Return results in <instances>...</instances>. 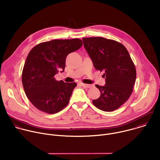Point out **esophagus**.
<instances>
[{
  "label": "esophagus",
  "instance_id": "esophagus-1",
  "mask_svg": "<svg viewBox=\"0 0 160 160\" xmlns=\"http://www.w3.org/2000/svg\"><path fill=\"white\" fill-rule=\"evenodd\" d=\"M81 85L83 88H90L93 86V85H89V84H85V83H81Z\"/></svg>",
  "mask_w": 160,
  "mask_h": 160
}]
</instances>
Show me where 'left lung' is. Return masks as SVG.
Returning <instances> with one entry per match:
<instances>
[{"label":"left lung","instance_id":"obj_1","mask_svg":"<svg viewBox=\"0 0 160 160\" xmlns=\"http://www.w3.org/2000/svg\"><path fill=\"white\" fill-rule=\"evenodd\" d=\"M83 45L97 70L104 72L105 85H96L100 97L92 101L104 111L119 108L130 96L136 79L135 65L125 47L103 37L83 38Z\"/></svg>","mask_w":160,"mask_h":160}]
</instances>
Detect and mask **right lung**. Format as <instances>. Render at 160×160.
I'll use <instances>...</instances> for the list:
<instances>
[{
  "instance_id": "add662e5",
  "label": "right lung",
  "mask_w": 160,
  "mask_h": 160,
  "mask_svg": "<svg viewBox=\"0 0 160 160\" xmlns=\"http://www.w3.org/2000/svg\"><path fill=\"white\" fill-rule=\"evenodd\" d=\"M78 38L53 40L40 43L29 52L22 72L25 92L38 109L54 114L70 101L75 82L56 80L54 76L65 68L66 58L82 46Z\"/></svg>"
}]
</instances>
